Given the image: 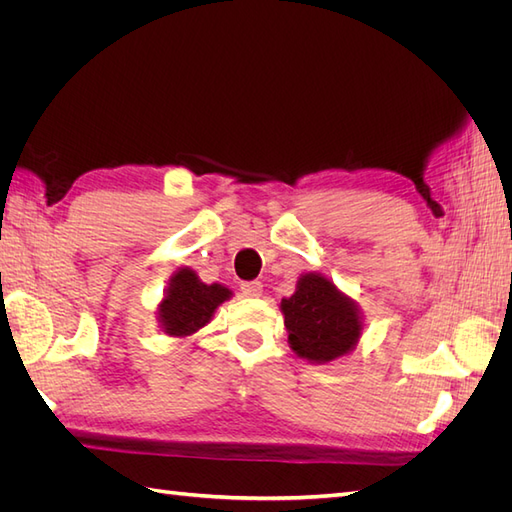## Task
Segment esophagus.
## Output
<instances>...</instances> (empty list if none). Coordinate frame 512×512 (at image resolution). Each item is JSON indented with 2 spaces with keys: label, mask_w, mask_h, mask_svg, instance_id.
Returning a JSON list of instances; mask_svg holds the SVG:
<instances>
[{
  "label": "esophagus",
  "mask_w": 512,
  "mask_h": 512,
  "mask_svg": "<svg viewBox=\"0 0 512 512\" xmlns=\"http://www.w3.org/2000/svg\"><path fill=\"white\" fill-rule=\"evenodd\" d=\"M241 292H243V297H260L262 284L260 282H243Z\"/></svg>",
  "instance_id": "obj_1"
}]
</instances>
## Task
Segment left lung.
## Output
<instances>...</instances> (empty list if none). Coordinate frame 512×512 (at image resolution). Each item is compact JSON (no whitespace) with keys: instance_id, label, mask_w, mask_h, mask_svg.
I'll list each match as a JSON object with an SVG mask.
<instances>
[{"instance_id":"8db88e82","label":"left lung","mask_w":512,"mask_h":512,"mask_svg":"<svg viewBox=\"0 0 512 512\" xmlns=\"http://www.w3.org/2000/svg\"><path fill=\"white\" fill-rule=\"evenodd\" d=\"M290 348L301 359L329 363L350 352L361 337L354 301L320 273H305L290 299H282Z\"/></svg>"}]
</instances>
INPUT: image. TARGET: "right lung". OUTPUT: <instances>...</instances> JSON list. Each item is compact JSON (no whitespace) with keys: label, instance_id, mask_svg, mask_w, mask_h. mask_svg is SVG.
Instances as JSON below:
<instances>
[{"label":"right lung","instance_id":"right-lung-1","mask_svg":"<svg viewBox=\"0 0 512 512\" xmlns=\"http://www.w3.org/2000/svg\"><path fill=\"white\" fill-rule=\"evenodd\" d=\"M230 294L232 292L222 284L209 286L200 282L198 275L188 267L179 269L170 280L166 297L158 307L164 333L185 337L203 329L215 309L230 299Z\"/></svg>","mask_w":512,"mask_h":512}]
</instances>
